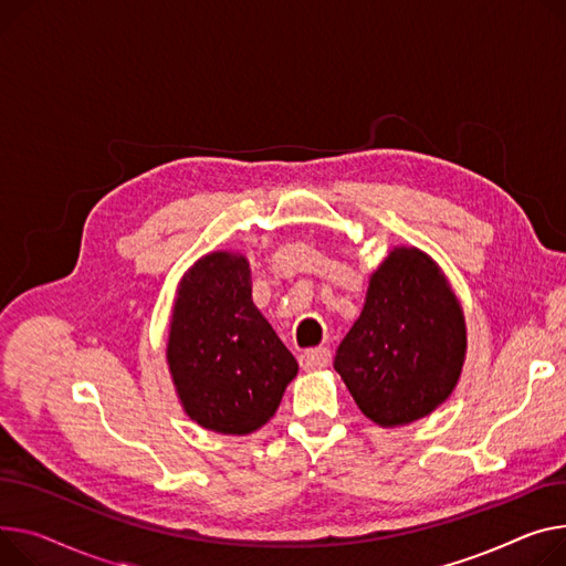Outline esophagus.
Instances as JSON below:
<instances>
[{
	"label": "esophagus",
	"instance_id": "obj_1",
	"mask_svg": "<svg viewBox=\"0 0 566 566\" xmlns=\"http://www.w3.org/2000/svg\"><path fill=\"white\" fill-rule=\"evenodd\" d=\"M329 359H332V355L327 348H310L297 357L300 366H303L305 370H321L329 364Z\"/></svg>",
	"mask_w": 566,
	"mask_h": 566
}]
</instances>
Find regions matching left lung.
I'll return each mask as SVG.
<instances>
[{"instance_id":"8db88e82","label":"left lung","mask_w":566,"mask_h":566,"mask_svg":"<svg viewBox=\"0 0 566 566\" xmlns=\"http://www.w3.org/2000/svg\"><path fill=\"white\" fill-rule=\"evenodd\" d=\"M464 355V314L443 273L426 252L394 248L370 275L334 368L366 419L396 428L428 417L453 394Z\"/></svg>"}]
</instances>
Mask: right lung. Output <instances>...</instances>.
I'll return each instance as SVG.
<instances>
[{"label":"right lung","mask_w":566,"mask_h":566,"mask_svg":"<svg viewBox=\"0 0 566 566\" xmlns=\"http://www.w3.org/2000/svg\"><path fill=\"white\" fill-rule=\"evenodd\" d=\"M168 366L184 411L220 434L269 423L297 361L252 303L243 254L211 252L179 282Z\"/></svg>","instance_id":"add662e5"}]
</instances>
